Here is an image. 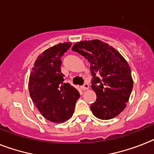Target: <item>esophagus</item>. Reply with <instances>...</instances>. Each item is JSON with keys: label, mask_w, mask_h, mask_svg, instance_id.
Returning a JSON list of instances; mask_svg holds the SVG:
<instances>
[{"label": "esophagus", "mask_w": 154, "mask_h": 154, "mask_svg": "<svg viewBox=\"0 0 154 154\" xmlns=\"http://www.w3.org/2000/svg\"><path fill=\"white\" fill-rule=\"evenodd\" d=\"M88 88H89V85H88V84H87V83L84 84V85L81 86V89H82V90H87Z\"/></svg>", "instance_id": "esophagus-1"}]
</instances>
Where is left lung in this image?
<instances>
[{"label":"left lung","mask_w":154,"mask_h":154,"mask_svg":"<svg viewBox=\"0 0 154 154\" xmlns=\"http://www.w3.org/2000/svg\"><path fill=\"white\" fill-rule=\"evenodd\" d=\"M72 50L91 64V88L97 94L96 101L91 105L94 116L107 120L120 114L133 87L130 67L125 59L109 44L97 39L77 42Z\"/></svg>","instance_id":"1"}]
</instances>
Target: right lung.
Here are the masks:
<instances>
[{"label": "right lung", "instance_id": "1", "mask_svg": "<svg viewBox=\"0 0 154 154\" xmlns=\"http://www.w3.org/2000/svg\"><path fill=\"white\" fill-rule=\"evenodd\" d=\"M71 43H60L38 56L29 77L31 98L41 114L49 121L59 123L72 117L80 94L61 73V57Z\"/></svg>", "mask_w": 154, "mask_h": 154}]
</instances>
